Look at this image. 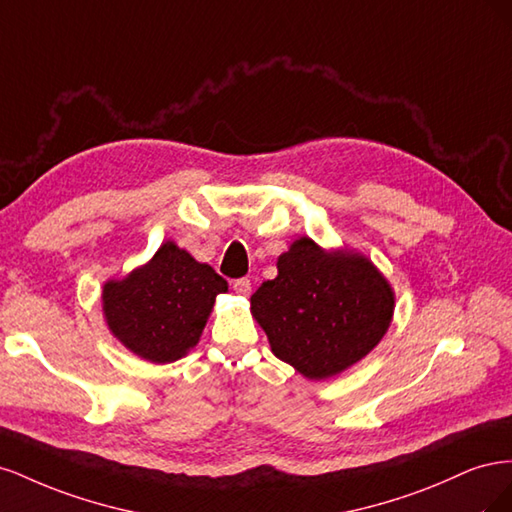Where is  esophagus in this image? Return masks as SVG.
I'll use <instances>...</instances> for the list:
<instances>
[{
    "mask_svg": "<svg viewBox=\"0 0 512 512\" xmlns=\"http://www.w3.org/2000/svg\"><path fill=\"white\" fill-rule=\"evenodd\" d=\"M232 290H235L237 294H243V297H247V294L252 292V282L247 280V277H239V280L232 282Z\"/></svg>",
    "mask_w": 512,
    "mask_h": 512,
    "instance_id": "esophagus-1",
    "label": "esophagus"
}]
</instances>
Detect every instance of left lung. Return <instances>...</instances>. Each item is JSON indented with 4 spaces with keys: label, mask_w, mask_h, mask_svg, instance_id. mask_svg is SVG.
I'll list each match as a JSON object with an SVG mask.
<instances>
[{
    "label": "left lung",
    "mask_w": 512,
    "mask_h": 512,
    "mask_svg": "<svg viewBox=\"0 0 512 512\" xmlns=\"http://www.w3.org/2000/svg\"><path fill=\"white\" fill-rule=\"evenodd\" d=\"M389 282L365 256L327 254L301 237L277 258V277L252 294L273 354L309 380L331 378L374 350L393 318Z\"/></svg>",
    "instance_id": "8db88e82"
}]
</instances>
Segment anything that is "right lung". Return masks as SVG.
<instances>
[{
  "mask_svg": "<svg viewBox=\"0 0 512 512\" xmlns=\"http://www.w3.org/2000/svg\"><path fill=\"white\" fill-rule=\"evenodd\" d=\"M228 282L209 265L168 241L126 280L106 282L102 307L108 329L151 363H173L198 344L211 307Z\"/></svg>",
  "mask_w": 512,
  "mask_h": 512,
  "instance_id": "obj_1",
  "label": "right lung"
}]
</instances>
